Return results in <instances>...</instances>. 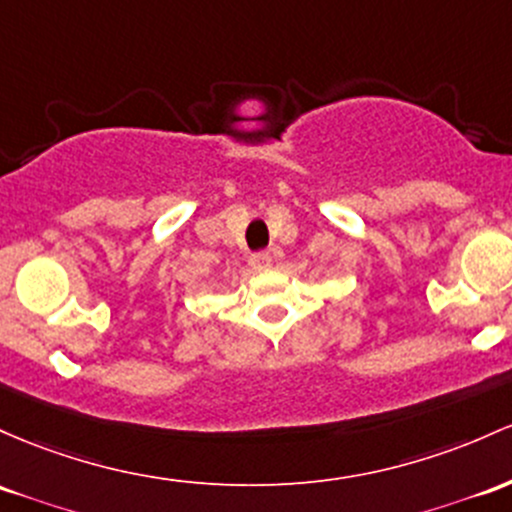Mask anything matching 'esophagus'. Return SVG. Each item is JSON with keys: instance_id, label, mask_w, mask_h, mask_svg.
Listing matches in <instances>:
<instances>
[{"instance_id": "34e87169", "label": "esophagus", "mask_w": 512, "mask_h": 512, "mask_svg": "<svg viewBox=\"0 0 512 512\" xmlns=\"http://www.w3.org/2000/svg\"><path fill=\"white\" fill-rule=\"evenodd\" d=\"M250 265H252V269H269L272 267V252H267V250L255 252V255L250 257Z\"/></svg>"}]
</instances>
